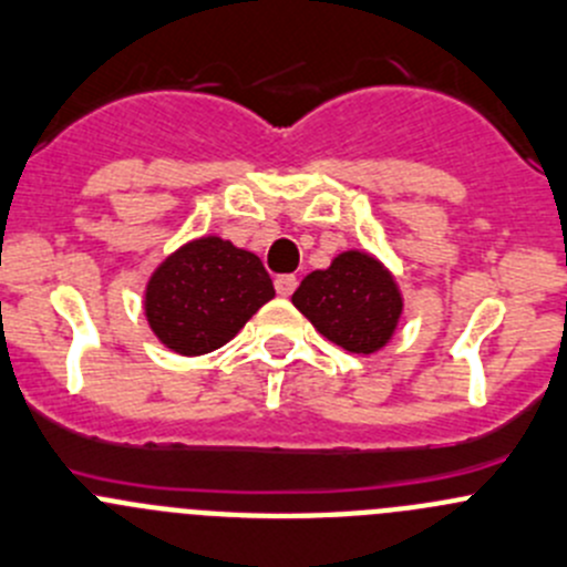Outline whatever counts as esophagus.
<instances>
[{
    "label": "esophagus",
    "mask_w": 567,
    "mask_h": 567,
    "mask_svg": "<svg viewBox=\"0 0 567 567\" xmlns=\"http://www.w3.org/2000/svg\"><path fill=\"white\" fill-rule=\"evenodd\" d=\"M296 285H299V279H296L293 274H282V277H277L274 288H277L279 296H290L296 290Z\"/></svg>",
    "instance_id": "obj_1"
}]
</instances>
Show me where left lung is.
<instances>
[{"instance_id": "1", "label": "left lung", "mask_w": 567, "mask_h": 567, "mask_svg": "<svg viewBox=\"0 0 567 567\" xmlns=\"http://www.w3.org/2000/svg\"><path fill=\"white\" fill-rule=\"evenodd\" d=\"M293 305L340 349L371 354L382 349L401 316V293L382 262L362 251H343L327 271L301 279Z\"/></svg>"}]
</instances>
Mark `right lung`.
<instances>
[{
  "label": "right lung",
  "instance_id": "1",
  "mask_svg": "<svg viewBox=\"0 0 567 567\" xmlns=\"http://www.w3.org/2000/svg\"><path fill=\"white\" fill-rule=\"evenodd\" d=\"M274 299L260 257L229 240L202 238L168 257L146 288L150 327L177 354H207L233 340Z\"/></svg>",
  "mask_w": 567,
  "mask_h": 567
}]
</instances>
